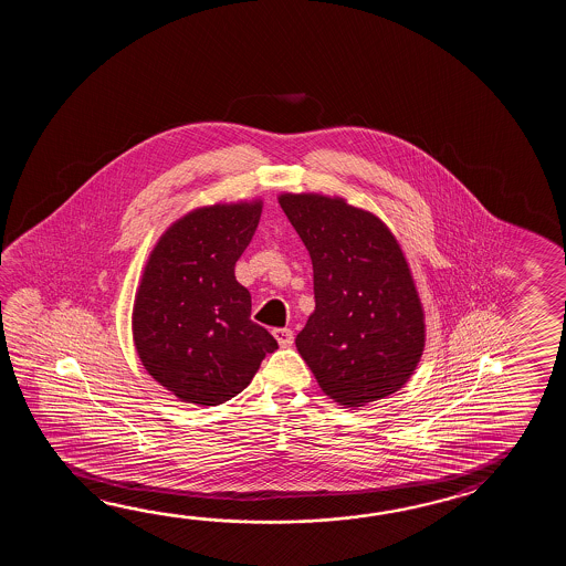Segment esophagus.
Masks as SVG:
<instances>
[{
	"label": "esophagus",
	"instance_id": "esophagus-1",
	"mask_svg": "<svg viewBox=\"0 0 566 566\" xmlns=\"http://www.w3.org/2000/svg\"><path fill=\"white\" fill-rule=\"evenodd\" d=\"M273 336L277 339L281 348H291V346H293V332L287 329V327H277V329H273Z\"/></svg>",
	"mask_w": 566,
	"mask_h": 566
}]
</instances>
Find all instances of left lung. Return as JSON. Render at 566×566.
I'll return each mask as SVG.
<instances>
[{"mask_svg": "<svg viewBox=\"0 0 566 566\" xmlns=\"http://www.w3.org/2000/svg\"><path fill=\"white\" fill-rule=\"evenodd\" d=\"M277 200L312 256L315 310L295 337L301 358L344 409L395 395L417 370L427 339L397 237L342 196L281 192Z\"/></svg>", "mask_w": 566, "mask_h": 566, "instance_id": "8db88e82", "label": "left lung"}]
</instances>
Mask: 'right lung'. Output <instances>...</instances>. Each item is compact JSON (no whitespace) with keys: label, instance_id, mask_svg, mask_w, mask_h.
Returning a JSON list of instances; mask_svg holds the SVG:
<instances>
[{"label":"right lung","instance_id":"obj_1","mask_svg":"<svg viewBox=\"0 0 566 566\" xmlns=\"http://www.w3.org/2000/svg\"><path fill=\"white\" fill-rule=\"evenodd\" d=\"M261 212V198L193 208L147 256L133 344L147 374L181 402L217 407L237 397L279 348L251 319V293L234 277Z\"/></svg>","mask_w":566,"mask_h":566}]
</instances>
